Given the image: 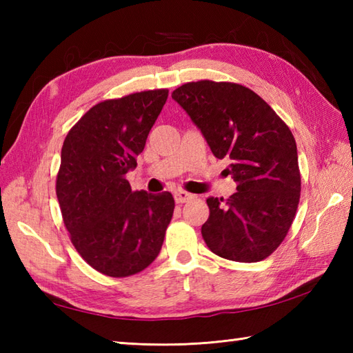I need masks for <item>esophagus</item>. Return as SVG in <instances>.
<instances>
[{"mask_svg":"<svg viewBox=\"0 0 353 353\" xmlns=\"http://www.w3.org/2000/svg\"><path fill=\"white\" fill-rule=\"evenodd\" d=\"M192 199H194V196L191 192H186V191H182V190H179V191L174 192L176 203H185V201H190Z\"/></svg>","mask_w":353,"mask_h":353,"instance_id":"esophagus-1","label":"esophagus"}]
</instances>
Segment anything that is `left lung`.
Instances as JSON below:
<instances>
[{"label": "left lung", "mask_w": 353, "mask_h": 353, "mask_svg": "<svg viewBox=\"0 0 353 353\" xmlns=\"http://www.w3.org/2000/svg\"><path fill=\"white\" fill-rule=\"evenodd\" d=\"M216 159L230 161L236 182L229 199L208 197L201 236L212 253L236 262L268 258L287 236L301 200L296 139L283 119L252 89L200 80L171 94Z\"/></svg>", "instance_id": "left-lung-1"}]
</instances>
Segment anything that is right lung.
<instances>
[{
  "mask_svg": "<svg viewBox=\"0 0 353 353\" xmlns=\"http://www.w3.org/2000/svg\"><path fill=\"white\" fill-rule=\"evenodd\" d=\"M168 89L95 104L71 127L62 147L56 194L79 254L101 274L127 277L157 258L174 212L171 192L132 191L137 167Z\"/></svg>",
  "mask_w": 353,
  "mask_h": 353,
  "instance_id": "obj_1",
  "label": "right lung"
}]
</instances>
